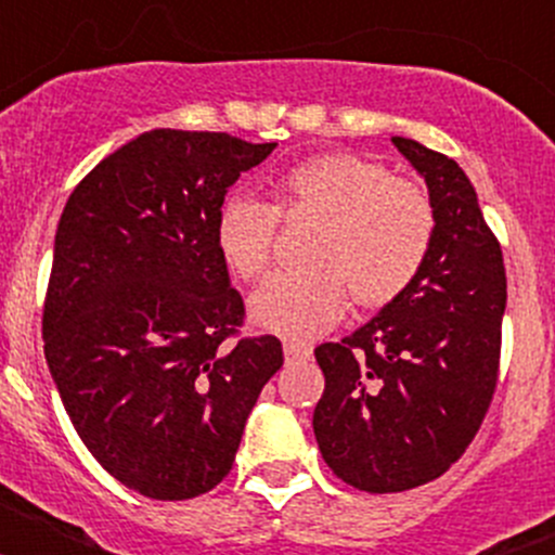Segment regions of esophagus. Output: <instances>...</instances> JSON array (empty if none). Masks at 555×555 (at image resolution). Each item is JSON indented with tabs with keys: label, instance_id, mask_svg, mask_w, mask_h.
I'll return each instance as SVG.
<instances>
[{
	"label": "esophagus",
	"instance_id": "obj_1",
	"mask_svg": "<svg viewBox=\"0 0 555 555\" xmlns=\"http://www.w3.org/2000/svg\"><path fill=\"white\" fill-rule=\"evenodd\" d=\"M283 356H286L288 361L308 358L311 356V345H308V341H297V338H286V341H283Z\"/></svg>",
	"mask_w": 555,
	"mask_h": 555
}]
</instances>
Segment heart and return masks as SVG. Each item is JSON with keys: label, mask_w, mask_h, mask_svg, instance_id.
Segmentation results:
<instances>
[{"label": "heart", "mask_w": 555, "mask_h": 555, "mask_svg": "<svg viewBox=\"0 0 555 555\" xmlns=\"http://www.w3.org/2000/svg\"><path fill=\"white\" fill-rule=\"evenodd\" d=\"M278 214L317 217L306 269L274 272L249 297L258 327L311 338L345 313L347 297L386 306L414 283L434 242V208L416 185L352 152L313 155L278 180V205L235 194L217 217L230 272L253 281L272 261Z\"/></svg>", "instance_id": "heart-1"}]
</instances>
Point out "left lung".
Returning a JSON list of instances; mask_svg holds the SVG:
<instances>
[{
  "label": "left lung",
  "instance_id": "left-lung-1",
  "mask_svg": "<svg viewBox=\"0 0 555 555\" xmlns=\"http://www.w3.org/2000/svg\"><path fill=\"white\" fill-rule=\"evenodd\" d=\"M428 185L434 242L409 288L341 341L313 350L325 391L313 434L327 467L361 492L423 487L473 442L498 386L506 269L455 160L395 135Z\"/></svg>",
  "mask_w": 555,
  "mask_h": 555
}]
</instances>
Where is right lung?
<instances>
[{"mask_svg":"<svg viewBox=\"0 0 555 555\" xmlns=\"http://www.w3.org/2000/svg\"><path fill=\"white\" fill-rule=\"evenodd\" d=\"M274 146L141 132L88 171L57 222L43 356L82 444L144 498L217 487L283 364L274 336L228 345L244 302L217 247L224 194Z\"/></svg>","mask_w":555,"mask_h":555,"instance_id":"obj_1","label":"right lung"}]
</instances>
